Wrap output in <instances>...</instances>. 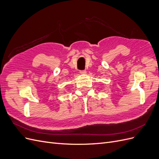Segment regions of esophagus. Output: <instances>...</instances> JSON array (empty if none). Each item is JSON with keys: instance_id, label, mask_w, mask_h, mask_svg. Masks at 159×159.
I'll return each mask as SVG.
<instances>
[{"instance_id": "34e87169", "label": "esophagus", "mask_w": 159, "mask_h": 159, "mask_svg": "<svg viewBox=\"0 0 159 159\" xmlns=\"http://www.w3.org/2000/svg\"><path fill=\"white\" fill-rule=\"evenodd\" d=\"M80 73L81 74H86V71L85 70H81L80 71Z\"/></svg>"}]
</instances>
